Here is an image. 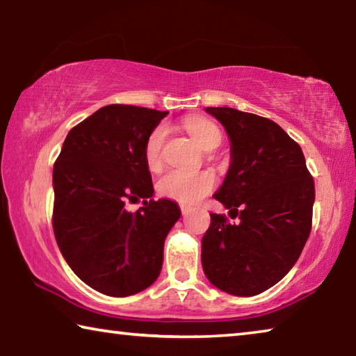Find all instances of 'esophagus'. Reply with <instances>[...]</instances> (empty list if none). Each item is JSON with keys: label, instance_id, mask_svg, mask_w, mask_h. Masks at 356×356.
I'll list each match as a JSON object with an SVG mask.
<instances>
[{"label": "esophagus", "instance_id": "1", "mask_svg": "<svg viewBox=\"0 0 356 356\" xmlns=\"http://www.w3.org/2000/svg\"><path fill=\"white\" fill-rule=\"evenodd\" d=\"M180 212H182V215L185 216V215H188L190 212H191V207H188V206H184V204H182V206H180Z\"/></svg>", "mask_w": 356, "mask_h": 356}]
</instances>
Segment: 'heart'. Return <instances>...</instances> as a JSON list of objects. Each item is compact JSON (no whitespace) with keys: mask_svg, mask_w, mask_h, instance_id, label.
Instances as JSON below:
<instances>
[{"mask_svg":"<svg viewBox=\"0 0 356 356\" xmlns=\"http://www.w3.org/2000/svg\"><path fill=\"white\" fill-rule=\"evenodd\" d=\"M185 129L193 140L204 150H212L221 143V131L213 122L202 118L186 119ZM166 130L159 125L150 131L144 144V160L149 170H159L161 165V147H163ZM216 180L212 172H191L182 170L168 171L161 176L156 188L161 196L180 204H196L215 188Z\"/></svg>","mask_w":356,"mask_h":356,"instance_id":"obj_1","label":"heart"}]
</instances>
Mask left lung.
Here are the masks:
<instances>
[{"mask_svg": "<svg viewBox=\"0 0 356 356\" xmlns=\"http://www.w3.org/2000/svg\"><path fill=\"white\" fill-rule=\"evenodd\" d=\"M206 111L231 140V165L213 197L240 222L210 213L202 268L222 292L252 297L284 278L303 251L312 226L314 179L303 150L273 120L227 106Z\"/></svg>", "mask_w": 356, "mask_h": 356, "instance_id": "obj_1", "label": "left lung"}]
</instances>
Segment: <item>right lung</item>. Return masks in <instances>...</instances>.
<instances>
[{"label":"right lung","instance_id":"1","mask_svg":"<svg viewBox=\"0 0 356 356\" xmlns=\"http://www.w3.org/2000/svg\"><path fill=\"white\" fill-rule=\"evenodd\" d=\"M168 111L108 105L75 125L53 166V231L74 273L110 297H129L159 278L174 201H154L144 144ZM144 199L136 213L127 200Z\"/></svg>","mask_w":356,"mask_h":356}]
</instances>
